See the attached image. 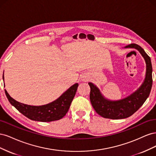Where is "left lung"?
Wrapping results in <instances>:
<instances>
[{
    "label": "left lung",
    "instance_id": "1",
    "mask_svg": "<svg viewBox=\"0 0 156 156\" xmlns=\"http://www.w3.org/2000/svg\"><path fill=\"white\" fill-rule=\"evenodd\" d=\"M137 49L144 57L146 64V72L144 81L141 87L131 96L120 101H111L103 98L99 89L91 83L90 100L94 110L99 115L110 119H122L133 115L149 96L152 86V66L150 56L137 44H131L126 48Z\"/></svg>",
    "mask_w": 156,
    "mask_h": 156
}]
</instances>
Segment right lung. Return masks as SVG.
Segmentation results:
<instances>
[{"label": "right lung", "mask_w": 156, "mask_h": 156, "mask_svg": "<svg viewBox=\"0 0 156 156\" xmlns=\"http://www.w3.org/2000/svg\"><path fill=\"white\" fill-rule=\"evenodd\" d=\"M77 87V83L73 84L57 100L49 104L41 106H31L23 104L13 100L6 90L5 94L11 104L28 119L40 122H51L61 119L68 112L71 103L76 94Z\"/></svg>", "instance_id": "add662e5"}]
</instances>
